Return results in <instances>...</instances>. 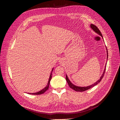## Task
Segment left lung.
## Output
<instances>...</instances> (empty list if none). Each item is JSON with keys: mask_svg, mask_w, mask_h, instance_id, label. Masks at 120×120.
I'll use <instances>...</instances> for the list:
<instances>
[{"mask_svg": "<svg viewBox=\"0 0 120 120\" xmlns=\"http://www.w3.org/2000/svg\"><path fill=\"white\" fill-rule=\"evenodd\" d=\"M90 28H91L92 30L95 31L96 33H97V34H98L99 35H100V36H101V37L103 38V36H102V34H101V31H100V30H99V28H98L96 25H94L93 24H91L90 25ZM106 49H107V60H108V50H107V49L106 48ZM106 65H107V64H106V66H105V69H104V72L102 74V75H101V77H100V79H99V80L97 81L95 83H93V84L90 85V86H77L75 85L74 84H73V83H71V82L70 81V79H68V75H66V81L68 83V85L70 87V88L74 90L75 91H77V92H83V91H85V90H88L90 88H93V86H95L96 85H97L98 83H99L101 81L102 79L104 77V74H105V71H106Z\"/></svg>", "mask_w": 120, "mask_h": 120, "instance_id": "1", "label": "left lung"}]
</instances>
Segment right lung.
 I'll return each mask as SVG.
<instances>
[{
	"mask_svg": "<svg viewBox=\"0 0 120 120\" xmlns=\"http://www.w3.org/2000/svg\"><path fill=\"white\" fill-rule=\"evenodd\" d=\"M53 70V68H52V71L51 72V73H50V76H49V81H48V83H47V85L45 87V88H43L42 90H40V91L38 92H37V93H28L29 94H31V95H41V94H43L45 92L46 90H48L49 88V83H50V80H51L52 79V71Z\"/></svg>",
	"mask_w": 120,
	"mask_h": 120,
	"instance_id": "1",
	"label": "right lung"
}]
</instances>
